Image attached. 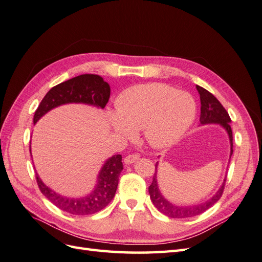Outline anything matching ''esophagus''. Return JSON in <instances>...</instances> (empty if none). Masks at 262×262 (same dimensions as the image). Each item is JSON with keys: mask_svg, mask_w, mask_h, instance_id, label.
<instances>
[{"mask_svg": "<svg viewBox=\"0 0 262 262\" xmlns=\"http://www.w3.org/2000/svg\"><path fill=\"white\" fill-rule=\"evenodd\" d=\"M137 159H139V155H138V154H130V155L126 156V157L124 158V163H125L126 165H130V164H133L134 162H136Z\"/></svg>", "mask_w": 262, "mask_h": 262, "instance_id": "obj_1", "label": "esophagus"}]
</instances>
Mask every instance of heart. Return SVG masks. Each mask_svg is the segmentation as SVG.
Segmentation results:
<instances>
[{"mask_svg":"<svg viewBox=\"0 0 262 262\" xmlns=\"http://www.w3.org/2000/svg\"><path fill=\"white\" fill-rule=\"evenodd\" d=\"M195 116L191 95L159 83L125 90L117 98L116 113H108L110 123L119 136L132 138L135 129H143L147 143L157 148L175 144Z\"/></svg>","mask_w":262,"mask_h":262,"instance_id":"b5f03b06","label":"heart"}]
</instances>
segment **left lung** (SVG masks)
Wrapping results in <instances>:
<instances>
[{"mask_svg":"<svg viewBox=\"0 0 262 262\" xmlns=\"http://www.w3.org/2000/svg\"><path fill=\"white\" fill-rule=\"evenodd\" d=\"M196 89L200 95V124L201 125H206V124H219L220 126H223L228 133V136H229L230 140V157L232 155V130L230 127V122L231 119L229 117V114L225 110V107L220 104L219 100L214 97L211 93L205 90L204 87L201 86H196ZM156 166V171L154 173L152 177V183L149 186L148 191L150 195V199L152 201L154 206H155L157 209L166 214L167 217L170 218H188V217H193L197 216V214L203 213L207 209H209L210 207H212L217 201L220 199V197L223 196V192L225 189V185H226V179L227 176L224 179V183L221 184V187L218 189V191L214 193V195L209 198L208 200L204 201L201 204L197 205H190V206H178L170 203V201L167 200L163 193L160 192L158 183H157V167L158 163L155 165Z\"/></svg>","mask_w":262,"mask_h":262,"instance_id":"1","label":"left lung"}]
</instances>
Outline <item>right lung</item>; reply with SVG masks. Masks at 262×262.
Wrapping results in <instances>:
<instances>
[{"mask_svg": "<svg viewBox=\"0 0 262 262\" xmlns=\"http://www.w3.org/2000/svg\"><path fill=\"white\" fill-rule=\"evenodd\" d=\"M110 96L108 83L95 74H83L51 89L35 111L33 123L35 124L46 113L64 104L82 103L104 108L108 103ZM122 170V155L112 156L100 168L95 188L87 196L80 198H69L56 193L42 182L37 173L36 182L43 195L59 209L72 214L84 216L98 212L111 203L115 196Z\"/></svg>", "mask_w": 262, "mask_h": 262, "instance_id": "add662e5", "label": "right lung"}]
</instances>
